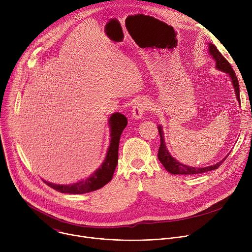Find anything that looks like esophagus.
Wrapping results in <instances>:
<instances>
[{
  "mask_svg": "<svg viewBox=\"0 0 252 252\" xmlns=\"http://www.w3.org/2000/svg\"><path fill=\"white\" fill-rule=\"evenodd\" d=\"M149 103L147 100L139 99L133 104V109H132V118L134 120H140L142 118V115L145 114V112L148 110Z\"/></svg>",
  "mask_w": 252,
  "mask_h": 252,
  "instance_id": "esophagus-1",
  "label": "esophagus"
}]
</instances>
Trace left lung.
Segmentation results:
<instances>
[{"mask_svg":"<svg viewBox=\"0 0 252 252\" xmlns=\"http://www.w3.org/2000/svg\"><path fill=\"white\" fill-rule=\"evenodd\" d=\"M208 53L210 55V57L214 60L215 62V67H217L219 70L223 71V73H226L229 78L230 81L232 83L233 89H234V93H235V96L238 102H240V96H239V84H238V80L236 78V75L234 73L233 68L231 67L230 63L225 60V58L220 54V52L217 49L213 44L209 43L208 45ZM158 131H159V135H160V147L158 150V158L159 159V161L162 163V165L164 166V168L172 173V174H198V173H202V172H206L209 170H213L219 168V166H220V164L225 160V158L228 157V155L220 161L217 162L215 164L209 165V166H205V167H193V166H189L187 164H183L182 162H179L178 160H176L168 152L166 145L164 142V136H163V130H162V126H158Z\"/></svg>","mask_w":252,"mask_h":252,"instance_id":"8db88e82","label":"left lung"}]
</instances>
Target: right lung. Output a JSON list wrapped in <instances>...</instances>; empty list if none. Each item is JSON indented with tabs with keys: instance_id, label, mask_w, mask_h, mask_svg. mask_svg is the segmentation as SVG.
Instances as JSON below:
<instances>
[{
	"instance_id": "1",
	"label": "right lung",
	"mask_w": 252,
	"mask_h": 252,
	"mask_svg": "<svg viewBox=\"0 0 252 252\" xmlns=\"http://www.w3.org/2000/svg\"><path fill=\"white\" fill-rule=\"evenodd\" d=\"M109 125L111 131V140L105 158L103 159L100 166L91 176L71 185H56L46 181L44 182L49 187L62 193L71 194H84L94 191L104 187L107 183H110L118 164L120 139L123 130L127 125V120L124 115L120 113H115L110 117Z\"/></svg>"
}]
</instances>
